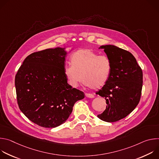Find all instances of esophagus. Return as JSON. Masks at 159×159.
Returning <instances> with one entry per match:
<instances>
[{
  "label": "esophagus",
  "mask_w": 159,
  "mask_h": 159,
  "mask_svg": "<svg viewBox=\"0 0 159 159\" xmlns=\"http://www.w3.org/2000/svg\"><path fill=\"white\" fill-rule=\"evenodd\" d=\"M85 96H86L87 98H94V96L93 94H92L85 93Z\"/></svg>",
  "instance_id": "esophagus-1"
}]
</instances>
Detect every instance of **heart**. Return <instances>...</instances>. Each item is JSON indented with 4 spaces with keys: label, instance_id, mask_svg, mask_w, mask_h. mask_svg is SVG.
I'll return each mask as SVG.
<instances>
[{
    "label": "heart",
    "instance_id": "b5f03b06",
    "mask_svg": "<svg viewBox=\"0 0 159 159\" xmlns=\"http://www.w3.org/2000/svg\"><path fill=\"white\" fill-rule=\"evenodd\" d=\"M70 61L72 65L66 66L64 73L72 86L76 87L81 79L91 89H100L107 82L111 71V62L107 56L82 48L72 54Z\"/></svg>",
    "mask_w": 159,
    "mask_h": 159
}]
</instances>
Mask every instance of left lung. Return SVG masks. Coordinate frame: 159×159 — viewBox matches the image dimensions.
I'll return each mask as SVG.
<instances>
[{
	"mask_svg": "<svg viewBox=\"0 0 159 159\" xmlns=\"http://www.w3.org/2000/svg\"><path fill=\"white\" fill-rule=\"evenodd\" d=\"M111 62V71L106 84L96 93L106 99L107 106L98 117L116 122L127 116L139 104L143 84V72L134 56L114 45H104Z\"/></svg>",
	"mask_w": 159,
	"mask_h": 159,
	"instance_id": "left-lung-1",
	"label": "left lung"
}]
</instances>
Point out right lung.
Listing matches in <instances>:
<instances>
[{"label":"right lung","mask_w":159,"mask_h":159,"mask_svg":"<svg viewBox=\"0 0 159 159\" xmlns=\"http://www.w3.org/2000/svg\"><path fill=\"white\" fill-rule=\"evenodd\" d=\"M64 48L46 49L28 55L15 77L19 107L33 123L55 128L65 123L82 91L67 83Z\"/></svg>","instance_id":"right-lung-1"}]
</instances>
